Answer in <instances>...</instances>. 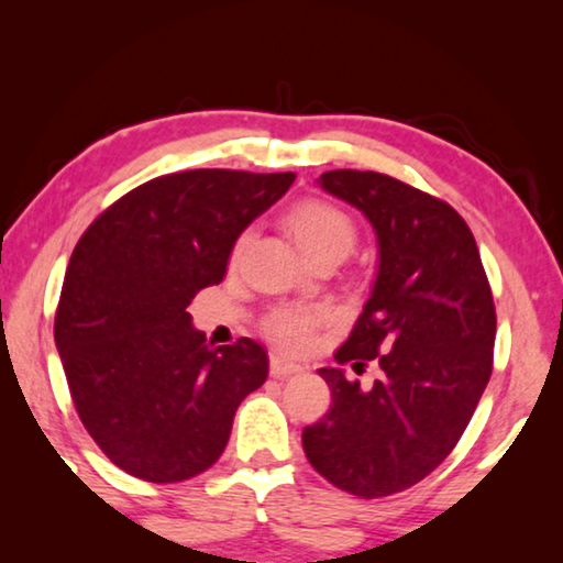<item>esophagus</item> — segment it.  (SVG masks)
Returning a JSON list of instances; mask_svg holds the SVG:
<instances>
[{
    "instance_id": "1",
    "label": "esophagus",
    "mask_w": 563,
    "mask_h": 563,
    "mask_svg": "<svg viewBox=\"0 0 563 563\" xmlns=\"http://www.w3.org/2000/svg\"><path fill=\"white\" fill-rule=\"evenodd\" d=\"M297 372H302V366H299L297 361L284 358V356H272V374L276 379H284V376H291Z\"/></svg>"
}]
</instances>
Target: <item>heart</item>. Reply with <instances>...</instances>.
Returning a JSON list of instances; mask_svg holds the SVG:
<instances>
[{
    "label": "heart",
    "instance_id": "b5f03b06",
    "mask_svg": "<svg viewBox=\"0 0 563 563\" xmlns=\"http://www.w3.org/2000/svg\"><path fill=\"white\" fill-rule=\"evenodd\" d=\"M287 230L295 238L299 251L314 261L320 256H345L356 243V222L345 210L325 202V199H302L287 212ZM245 238L233 245V256L243 251ZM328 312L310 305H282L266 314L264 333L287 351H302L310 345L314 330L325 322Z\"/></svg>",
    "mask_w": 563,
    "mask_h": 563
}]
</instances>
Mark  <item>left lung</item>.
Wrapping results in <instances>:
<instances>
[{
	"label": "left lung",
	"mask_w": 563,
	"mask_h": 563,
	"mask_svg": "<svg viewBox=\"0 0 563 563\" xmlns=\"http://www.w3.org/2000/svg\"><path fill=\"white\" fill-rule=\"evenodd\" d=\"M318 184L364 212L379 243L372 297L338 364L379 379L361 389L320 368L330 410L302 430V449L338 489L374 499L402 492L453 451L492 376L497 314L464 218L387 174L338 168Z\"/></svg>",
	"instance_id": "left-lung-1"
}]
</instances>
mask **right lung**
Here are the masks:
<instances>
[{"label":"right lung","instance_id":"obj_1","mask_svg":"<svg viewBox=\"0 0 563 563\" xmlns=\"http://www.w3.org/2000/svg\"><path fill=\"white\" fill-rule=\"evenodd\" d=\"M295 174L197 168L128 191L79 238L56 310L76 412L122 472L153 484L202 474L238 405L268 376L264 345L212 349L187 307L220 284L238 235Z\"/></svg>","mask_w":563,"mask_h":563}]
</instances>
